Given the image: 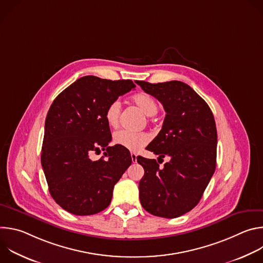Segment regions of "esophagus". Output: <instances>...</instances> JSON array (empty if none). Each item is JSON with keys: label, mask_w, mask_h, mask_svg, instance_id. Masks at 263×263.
Segmentation results:
<instances>
[{"label": "esophagus", "mask_w": 263, "mask_h": 263, "mask_svg": "<svg viewBox=\"0 0 263 263\" xmlns=\"http://www.w3.org/2000/svg\"><path fill=\"white\" fill-rule=\"evenodd\" d=\"M136 157H137V155H136L135 153H131V158H132V162H133V163L136 162V160H137Z\"/></svg>", "instance_id": "esophagus-1"}]
</instances>
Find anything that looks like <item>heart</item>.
<instances>
[{
    "label": "heart",
    "mask_w": 263,
    "mask_h": 263,
    "mask_svg": "<svg viewBox=\"0 0 263 263\" xmlns=\"http://www.w3.org/2000/svg\"><path fill=\"white\" fill-rule=\"evenodd\" d=\"M132 102L147 117H153L158 111V104L146 93H137L132 97ZM121 103L119 100H114L108 104L105 109L104 118L107 125L111 128H117L120 122ZM149 140L145 132H133L128 130H119L114 134V142L118 145L126 147L130 151H138Z\"/></svg>",
    "instance_id": "obj_1"
}]
</instances>
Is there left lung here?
<instances>
[{"label":"left lung","instance_id":"1","mask_svg":"<svg viewBox=\"0 0 263 263\" xmlns=\"http://www.w3.org/2000/svg\"><path fill=\"white\" fill-rule=\"evenodd\" d=\"M155 97L166 116L158 135L146 149L171 160L159 167L155 159L138 156L144 175L139 181V200L151 214L175 218L200 202L216 166L217 133L207 103L181 81H137Z\"/></svg>","mask_w":263,"mask_h":263}]
</instances>
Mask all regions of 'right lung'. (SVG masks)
I'll list each match as a JSON object with an SVG mask.
<instances>
[{"label": "right lung", "mask_w": 263, "mask_h": 263, "mask_svg": "<svg viewBox=\"0 0 263 263\" xmlns=\"http://www.w3.org/2000/svg\"><path fill=\"white\" fill-rule=\"evenodd\" d=\"M135 87L131 80L85 76L52 103L45 124L42 165L55 202L74 215H91L111 202L117 182L131 165L129 149L108 146L111 132L104 114L110 102ZM104 156L93 162V152Z\"/></svg>", "instance_id": "add662e5"}]
</instances>
